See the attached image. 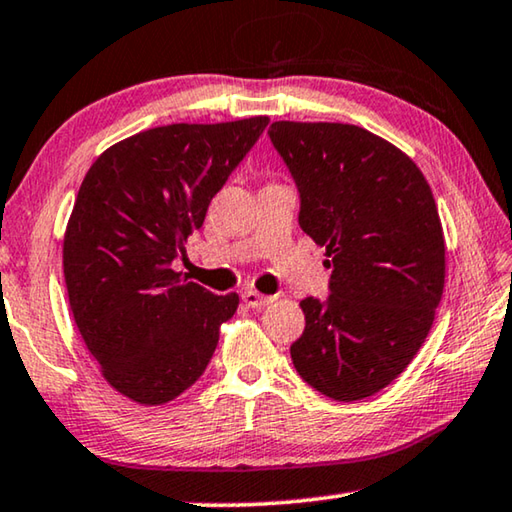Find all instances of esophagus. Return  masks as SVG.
Segmentation results:
<instances>
[{
	"mask_svg": "<svg viewBox=\"0 0 512 512\" xmlns=\"http://www.w3.org/2000/svg\"><path fill=\"white\" fill-rule=\"evenodd\" d=\"M241 300L248 307H266V305H271L275 298L259 294V291H255V289H248V291H243V294H241Z\"/></svg>",
	"mask_w": 512,
	"mask_h": 512,
	"instance_id": "obj_1",
	"label": "esophagus"
}]
</instances>
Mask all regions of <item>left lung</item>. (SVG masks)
<instances>
[{
    "label": "left lung",
    "instance_id": "1",
    "mask_svg": "<svg viewBox=\"0 0 512 512\" xmlns=\"http://www.w3.org/2000/svg\"><path fill=\"white\" fill-rule=\"evenodd\" d=\"M300 193L298 223L326 248L330 296L300 300L298 376L335 401L387 387L428 337L444 291V232L408 154L344 123L269 127Z\"/></svg>",
    "mask_w": 512,
    "mask_h": 512
}]
</instances>
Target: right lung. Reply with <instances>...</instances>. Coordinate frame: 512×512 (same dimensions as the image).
I'll list each match as a JSON object with an SVG mask.
<instances>
[{"label":"right lung","mask_w":512,"mask_h":512,"mask_svg":"<svg viewBox=\"0 0 512 512\" xmlns=\"http://www.w3.org/2000/svg\"><path fill=\"white\" fill-rule=\"evenodd\" d=\"M269 125L145 129L88 168L63 239L79 335L107 383L141 405L173 401L205 373L239 296H216L170 269L212 198Z\"/></svg>","instance_id":"obj_1"}]
</instances>
